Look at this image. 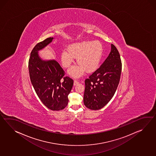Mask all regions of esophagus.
Masks as SVG:
<instances>
[{
	"label": "esophagus",
	"instance_id": "1",
	"mask_svg": "<svg viewBox=\"0 0 156 156\" xmlns=\"http://www.w3.org/2000/svg\"><path fill=\"white\" fill-rule=\"evenodd\" d=\"M78 83H79V82H78L77 80H74V86H76V85Z\"/></svg>",
	"mask_w": 156,
	"mask_h": 156
}]
</instances>
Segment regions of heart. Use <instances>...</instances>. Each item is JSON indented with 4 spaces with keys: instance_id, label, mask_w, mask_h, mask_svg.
I'll return each mask as SVG.
<instances>
[{
    "instance_id": "b5f03b06",
    "label": "heart",
    "mask_w": 156,
    "mask_h": 156,
    "mask_svg": "<svg viewBox=\"0 0 156 156\" xmlns=\"http://www.w3.org/2000/svg\"><path fill=\"white\" fill-rule=\"evenodd\" d=\"M68 51L64 50L62 52V66L65 68L69 67L73 62V58H76L79 66L72 67L69 73L74 77H79L84 70L90 73L97 69L102 56L104 48L100 41H84L70 45Z\"/></svg>"
}]
</instances>
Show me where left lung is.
<instances>
[{
  "label": "left lung",
  "instance_id": "obj_1",
  "mask_svg": "<svg viewBox=\"0 0 156 156\" xmlns=\"http://www.w3.org/2000/svg\"><path fill=\"white\" fill-rule=\"evenodd\" d=\"M122 63L118 49L111 45V52L102 64L85 80L83 102L87 108L97 110L114 96L121 76Z\"/></svg>",
  "mask_w": 156,
  "mask_h": 156
}]
</instances>
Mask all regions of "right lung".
Returning a JSON list of instances; mask_svg holds the SVG:
<instances>
[{
  "label": "right lung",
  "instance_id": "add662e5",
  "mask_svg": "<svg viewBox=\"0 0 156 156\" xmlns=\"http://www.w3.org/2000/svg\"><path fill=\"white\" fill-rule=\"evenodd\" d=\"M52 39L48 37L35 45L29 58L28 70L32 84L42 102L49 109L59 111L68 105L73 80L64 76V70L55 60L43 61L39 58L37 51Z\"/></svg>",
  "mask_w": 156,
  "mask_h": 156
}]
</instances>
